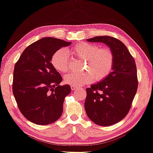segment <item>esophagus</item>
<instances>
[{
  "mask_svg": "<svg viewBox=\"0 0 153 153\" xmlns=\"http://www.w3.org/2000/svg\"><path fill=\"white\" fill-rule=\"evenodd\" d=\"M71 90H72V91H75L76 89H79V88H80L76 87V86H71ZM81 89H83V88H82Z\"/></svg>",
  "mask_w": 153,
  "mask_h": 153,
  "instance_id": "1",
  "label": "esophagus"
}]
</instances>
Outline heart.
<instances>
[{
	"label": "heart",
	"instance_id": "b5f03b06",
	"mask_svg": "<svg viewBox=\"0 0 153 153\" xmlns=\"http://www.w3.org/2000/svg\"><path fill=\"white\" fill-rule=\"evenodd\" d=\"M69 53L76 59L84 60L81 73H70L64 77L65 82L74 86L91 83L93 79L101 82L112 71L115 64V55L108 47L85 42L77 43L69 49ZM53 67L60 73L69 71L71 67L69 57L65 50L59 49L51 57Z\"/></svg>",
	"mask_w": 153,
	"mask_h": 153
}]
</instances>
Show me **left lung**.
I'll use <instances>...</instances> for the list:
<instances>
[{
    "label": "left lung",
    "mask_w": 153,
    "mask_h": 153,
    "mask_svg": "<svg viewBox=\"0 0 153 153\" xmlns=\"http://www.w3.org/2000/svg\"><path fill=\"white\" fill-rule=\"evenodd\" d=\"M88 42H103L113 50L115 64L105 79L87 88L84 103L89 119L97 125H113L128 113L138 86L135 59L124 43L112 36H95Z\"/></svg>",
    "instance_id": "obj_1"
}]
</instances>
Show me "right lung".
Returning a JSON list of instances; mask_svg holds the SVG:
<instances>
[{
	"instance_id": "right-lung-1",
	"label": "right lung",
	"mask_w": 153,
	"mask_h": 153,
	"mask_svg": "<svg viewBox=\"0 0 153 153\" xmlns=\"http://www.w3.org/2000/svg\"><path fill=\"white\" fill-rule=\"evenodd\" d=\"M71 42L43 38L29 45L15 64L12 90L18 107L27 120L47 125L62 115L70 85H59L62 77L51 62L53 54Z\"/></svg>"
}]
</instances>
